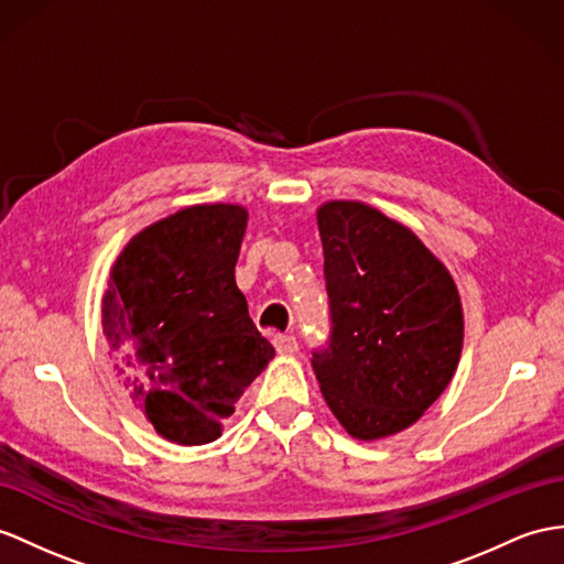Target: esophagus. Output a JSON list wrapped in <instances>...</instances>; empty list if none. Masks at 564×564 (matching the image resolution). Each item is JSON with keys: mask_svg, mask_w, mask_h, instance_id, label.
<instances>
[{"mask_svg": "<svg viewBox=\"0 0 564 564\" xmlns=\"http://www.w3.org/2000/svg\"><path fill=\"white\" fill-rule=\"evenodd\" d=\"M272 345L280 354L284 356H294L299 351V341L294 335H274L272 337Z\"/></svg>", "mask_w": 564, "mask_h": 564, "instance_id": "34e87169", "label": "esophagus"}]
</instances>
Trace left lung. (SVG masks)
Wrapping results in <instances>:
<instances>
[{"label": "left lung", "mask_w": 564, "mask_h": 564, "mask_svg": "<svg viewBox=\"0 0 564 564\" xmlns=\"http://www.w3.org/2000/svg\"><path fill=\"white\" fill-rule=\"evenodd\" d=\"M329 341L313 370L356 441L414 425L455 376L464 313L457 284L409 227L359 200L318 208Z\"/></svg>", "instance_id": "obj_1"}]
</instances>
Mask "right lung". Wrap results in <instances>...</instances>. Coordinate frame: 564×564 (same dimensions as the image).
Listing matches in <instances>:
<instances>
[{"label":"right lung","instance_id":"right-lung-1","mask_svg":"<svg viewBox=\"0 0 564 564\" xmlns=\"http://www.w3.org/2000/svg\"><path fill=\"white\" fill-rule=\"evenodd\" d=\"M249 213L188 205L123 246L102 296L119 386L158 435L205 445L274 356L249 318L235 268Z\"/></svg>","mask_w":564,"mask_h":564}]
</instances>
